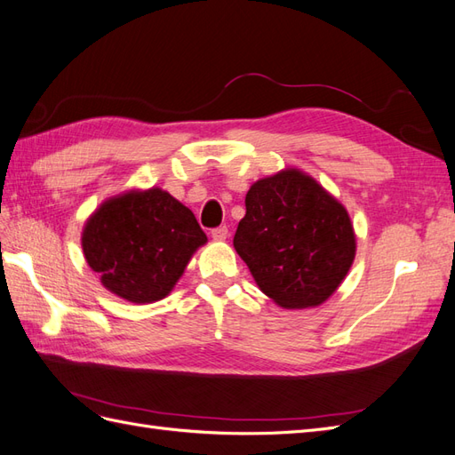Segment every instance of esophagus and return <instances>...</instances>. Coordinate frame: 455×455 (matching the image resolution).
Returning a JSON list of instances; mask_svg holds the SVG:
<instances>
[{
	"label": "esophagus",
	"instance_id": "34e87169",
	"mask_svg": "<svg viewBox=\"0 0 455 455\" xmlns=\"http://www.w3.org/2000/svg\"><path fill=\"white\" fill-rule=\"evenodd\" d=\"M228 236V228L227 227H217L212 230V238L213 240H227Z\"/></svg>",
	"mask_w": 455,
	"mask_h": 455
}]
</instances>
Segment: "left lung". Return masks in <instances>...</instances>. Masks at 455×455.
Listing matches in <instances>:
<instances>
[{"instance_id": "obj_1", "label": "left lung", "mask_w": 455, "mask_h": 455, "mask_svg": "<svg viewBox=\"0 0 455 455\" xmlns=\"http://www.w3.org/2000/svg\"><path fill=\"white\" fill-rule=\"evenodd\" d=\"M235 248L261 292L286 309L321 306L355 258L346 207L309 174L286 169L251 184Z\"/></svg>"}]
</instances>
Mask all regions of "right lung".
<instances>
[{
    "mask_svg": "<svg viewBox=\"0 0 455 455\" xmlns=\"http://www.w3.org/2000/svg\"><path fill=\"white\" fill-rule=\"evenodd\" d=\"M205 242L190 209L161 188L109 197L83 230L88 265L109 292L132 304L165 298Z\"/></svg>",
    "mask_w": 455,
    "mask_h": 455,
    "instance_id": "obj_1",
    "label": "right lung"
}]
</instances>
